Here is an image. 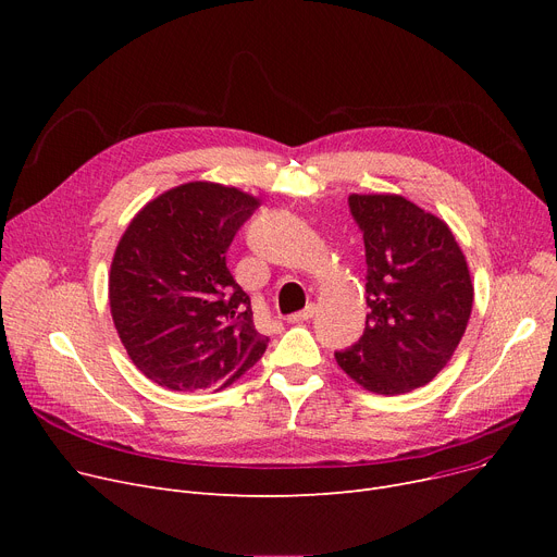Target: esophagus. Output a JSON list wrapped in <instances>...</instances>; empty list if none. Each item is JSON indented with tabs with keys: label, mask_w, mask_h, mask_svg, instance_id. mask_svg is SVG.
Listing matches in <instances>:
<instances>
[{
	"label": "esophagus",
	"mask_w": 557,
	"mask_h": 557,
	"mask_svg": "<svg viewBox=\"0 0 557 557\" xmlns=\"http://www.w3.org/2000/svg\"><path fill=\"white\" fill-rule=\"evenodd\" d=\"M313 311H315V305H307L302 311L290 313L286 320H288V323H305V320L313 318Z\"/></svg>",
	"instance_id": "obj_1"
}]
</instances>
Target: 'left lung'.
Returning <instances> with one entry per match:
<instances>
[{
  "label": "left lung",
  "mask_w": 557,
  "mask_h": 557,
  "mask_svg": "<svg viewBox=\"0 0 557 557\" xmlns=\"http://www.w3.org/2000/svg\"><path fill=\"white\" fill-rule=\"evenodd\" d=\"M366 244V332L336 352L341 370L376 395L426 386L470 323L474 284L449 225L399 194H349Z\"/></svg>",
  "instance_id": "obj_1"
}]
</instances>
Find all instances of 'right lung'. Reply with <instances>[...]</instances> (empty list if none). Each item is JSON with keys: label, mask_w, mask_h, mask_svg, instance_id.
<instances>
[{"label": "right lung", "mask_w": 557, "mask_h": 557, "mask_svg": "<svg viewBox=\"0 0 557 557\" xmlns=\"http://www.w3.org/2000/svg\"><path fill=\"white\" fill-rule=\"evenodd\" d=\"M259 208L237 187L194 181L133 216L116 244L108 300L131 361L162 388H227L267 352L250 298L227 271L234 234Z\"/></svg>", "instance_id": "obj_1"}]
</instances>
